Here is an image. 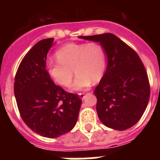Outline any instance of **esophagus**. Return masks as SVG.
Instances as JSON below:
<instances>
[{"label":"esophagus","instance_id":"esophagus-1","mask_svg":"<svg viewBox=\"0 0 160 160\" xmlns=\"http://www.w3.org/2000/svg\"><path fill=\"white\" fill-rule=\"evenodd\" d=\"M78 95L81 99H84L85 97H86V94H84V93H79Z\"/></svg>","mask_w":160,"mask_h":160}]
</instances>
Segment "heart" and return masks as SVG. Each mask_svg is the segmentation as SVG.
<instances>
[{"label": "heart", "instance_id": "obj_1", "mask_svg": "<svg viewBox=\"0 0 160 160\" xmlns=\"http://www.w3.org/2000/svg\"><path fill=\"white\" fill-rule=\"evenodd\" d=\"M58 61L47 64V73L56 83L67 87L72 82L73 69L77 73L73 90H82L92 82L97 83L106 69V53L102 46L95 42L68 43L56 52Z\"/></svg>", "mask_w": 160, "mask_h": 160}]
</instances>
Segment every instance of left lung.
Returning a JSON list of instances; mask_svg holds the SVG:
<instances>
[{
  "mask_svg": "<svg viewBox=\"0 0 160 160\" xmlns=\"http://www.w3.org/2000/svg\"><path fill=\"white\" fill-rule=\"evenodd\" d=\"M80 38L99 42L107 57V70L94 91L98 116L111 129L131 128L143 114L150 98L148 76L140 58L111 32Z\"/></svg>",
  "mask_w": 160,
  "mask_h": 160,
  "instance_id": "left-lung-1",
  "label": "left lung"
}]
</instances>
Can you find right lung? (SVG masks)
Segmentation results:
<instances>
[{"mask_svg":"<svg viewBox=\"0 0 160 160\" xmlns=\"http://www.w3.org/2000/svg\"><path fill=\"white\" fill-rule=\"evenodd\" d=\"M53 38L31 48L17 71L14 94L25 123L40 135L57 138L71 131L78 118L82 100L55 85L46 70V58Z\"/></svg>","mask_w":160,"mask_h":160,"instance_id":"1","label":"right lung"}]
</instances>
